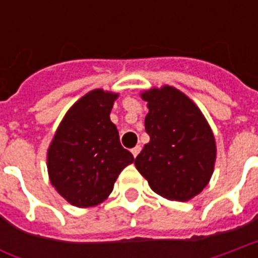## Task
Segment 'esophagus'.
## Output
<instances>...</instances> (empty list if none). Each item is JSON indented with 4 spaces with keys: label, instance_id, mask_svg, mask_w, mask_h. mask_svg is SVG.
Returning a JSON list of instances; mask_svg holds the SVG:
<instances>
[{
    "label": "esophagus",
    "instance_id": "esophagus-1",
    "mask_svg": "<svg viewBox=\"0 0 258 258\" xmlns=\"http://www.w3.org/2000/svg\"><path fill=\"white\" fill-rule=\"evenodd\" d=\"M140 152H141V146H135V148L131 149V153H133V156L134 157L138 156V153H140Z\"/></svg>",
    "mask_w": 258,
    "mask_h": 258
}]
</instances>
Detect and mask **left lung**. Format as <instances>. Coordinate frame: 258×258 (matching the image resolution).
I'll list each match as a JSON object with an SVG mask.
<instances>
[{"label":"left lung","instance_id":"1","mask_svg":"<svg viewBox=\"0 0 258 258\" xmlns=\"http://www.w3.org/2000/svg\"><path fill=\"white\" fill-rule=\"evenodd\" d=\"M149 112L145 130L151 141L135 167L153 192L186 202L209 184L216 163V140L200 109L181 91L164 85L144 91Z\"/></svg>","mask_w":258,"mask_h":258}]
</instances>
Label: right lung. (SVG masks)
<instances>
[{"label":"right lung","instance_id":"obj_1","mask_svg":"<svg viewBox=\"0 0 258 258\" xmlns=\"http://www.w3.org/2000/svg\"><path fill=\"white\" fill-rule=\"evenodd\" d=\"M118 94L92 90L70 107L48 148L47 167L58 194L77 207L102 203L118 174L134 162L110 121Z\"/></svg>","mask_w":258,"mask_h":258}]
</instances>
